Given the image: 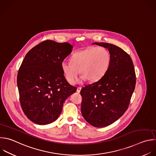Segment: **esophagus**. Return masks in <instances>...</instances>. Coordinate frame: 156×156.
Returning a JSON list of instances; mask_svg holds the SVG:
<instances>
[{
  "mask_svg": "<svg viewBox=\"0 0 156 156\" xmlns=\"http://www.w3.org/2000/svg\"><path fill=\"white\" fill-rule=\"evenodd\" d=\"M81 87H77V89H76V92H77L78 93H80V91H81Z\"/></svg>",
  "mask_w": 156,
  "mask_h": 156,
  "instance_id": "obj_1",
  "label": "esophagus"
}]
</instances>
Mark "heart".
I'll return each mask as SVG.
<instances>
[{"instance_id":"1","label":"heart","mask_w":156,"mask_h":156,"mask_svg":"<svg viewBox=\"0 0 156 156\" xmlns=\"http://www.w3.org/2000/svg\"><path fill=\"white\" fill-rule=\"evenodd\" d=\"M111 63L109 51L103 47H88L75 53L70 61H63L61 67L66 79L73 83L80 72V81L90 82L100 80L107 72Z\"/></svg>"}]
</instances>
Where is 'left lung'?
<instances>
[{"instance_id":"1","label":"left lung","mask_w":156,"mask_h":156,"mask_svg":"<svg viewBox=\"0 0 156 156\" xmlns=\"http://www.w3.org/2000/svg\"><path fill=\"white\" fill-rule=\"evenodd\" d=\"M92 44L108 49L111 63L100 80L81 89V111L91 126L103 127L115 122L127 110L135 87L136 76L132 61L123 49L107 43Z\"/></svg>"}]
</instances>
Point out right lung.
I'll list each match as a JSON object with an SVG mask.
<instances>
[{
	"label": "right lung",
	"instance_id": "1",
	"mask_svg": "<svg viewBox=\"0 0 156 156\" xmlns=\"http://www.w3.org/2000/svg\"><path fill=\"white\" fill-rule=\"evenodd\" d=\"M67 42L44 41L26 55L17 76L22 109L32 122L46 125L61 115L65 100L76 87L66 81L61 65L72 51Z\"/></svg>",
	"mask_w": 156,
	"mask_h": 156
}]
</instances>
